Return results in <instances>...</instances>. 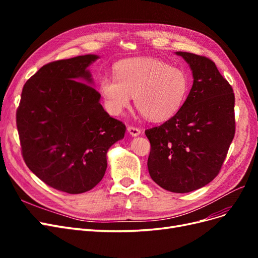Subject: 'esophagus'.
<instances>
[{
    "label": "esophagus",
    "mask_w": 258,
    "mask_h": 258,
    "mask_svg": "<svg viewBox=\"0 0 258 258\" xmlns=\"http://www.w3.org/2000/svg\"><path fill=\"white\" fill-rule=\"evenodd\" d=\"M128 132L132 137H137L139 135H141V129L134 127V126H129L128 127Z\"/></svg>",
    "instance_id": "34e87169"
}]
</instances>
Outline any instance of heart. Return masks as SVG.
I'll return each instance as SVG.
<instances>
[{
	"instance_id": "1",
	"label": "heart",
	"mask_w": 258,
	"mask_h": 258,
	"mask_svg": "<svg viewBox=\"0 0 258 258\" xmlns=\"http://www.w3.org/2000/svg\"><path fill=\"white\" fill-rule=\"evenodd\" d=\"M108 112L119 115L135 96L138 110L148 119L162 121L175 115L189 90V77L182 68L155 58L122 61L114 76L100 80Z\"/></svg>"
}]
</instances>
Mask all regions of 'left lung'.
Returning <instances> with one entry per match:
<instances>
[{
    "label": "left lung",
    "mask_w": 258,
    "mask_h": 258,
    "mask_svg": "<svg viewBox=\"0 0 258 258\" xmlns=\"http://www.w3.org/2000/svg\"><path fill=\"white\" fill-rule=\"evenodd\" d=\"M189 64L194 84L178 112L145 130L151 142L147 160L153 181L172 192H189L220 173L236 132L235 93L214 62L177 51Z\"/></svg>",
    "instance_id": "left-lung-1"
}]
</instances>
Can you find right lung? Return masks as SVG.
Returning <instances> with one entry per match:
<instances>
[{
	"label": "right lung",
	"instance_id": "obj_1",
	"mask_svg": "<svg viewBox=\"0 0 258 258\" xmlns=\"http://www.w3.org/2000/svg\"><path fill=\"white\" fill-rule=\"evenodd\" d=\"M96 59L86 54L43 66L23 86L16 113L26 165L46 185L68 194L88 191L103 178L108 148L126 132L85 84Z\"/></svg>",
	"mask_w": 258,
	"mask_h": 258
}]
</instances>
